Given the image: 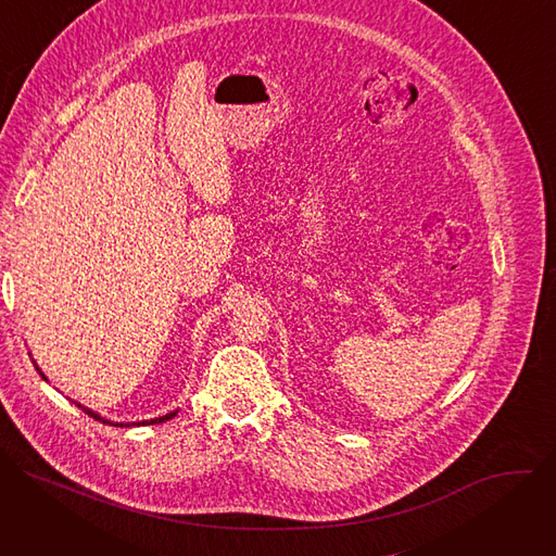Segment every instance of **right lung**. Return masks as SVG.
Segmentation results:
<instances>
[{"label": "right lung", "instance_id": "add662e5", "mask_svg": "<svg viewBox=\"0 0 556 556\" xmlns=\"http://www.w3.org/2000/svg\"><path fill=\"white\" fill-rule=\"evenodd\" d=\"M33 363H35V361H33ZM35 367H37V371H39V376H41V378H43V380H48V378H46V374H43V371H41V369H39V365H37V363H35ZM72 403H74V401H72ZM74 405H76V407H81V409H84V412H86V414H88V416H92V418H94V420H101V422H103V425H112V427H144V425H161V422H167V420H172V418H174V416H176V414H178V409H174V412H169V414H167V416H157V418H151V420H140V422H112V420H108V418H103V416H101V414H97V412H92V409H88V407H84V405H81V403H74Z\"/></svg>", "mask_w": 556, "mask_h": 556}]
</instances>
